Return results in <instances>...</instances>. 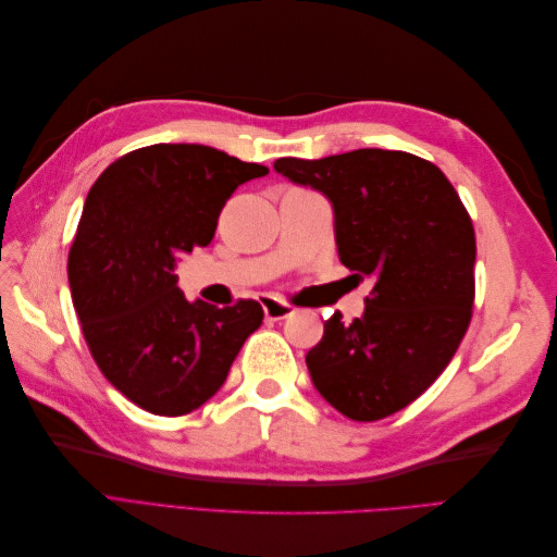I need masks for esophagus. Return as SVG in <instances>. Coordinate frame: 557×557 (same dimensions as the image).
I'll list each match as a JSON object with an SVG mask.
<instances>
[{
	"instance_id": "34e87169",
	"label": "esophagus",
	"mask_w": 557,
	"mask_h": 557,
	"mask_svg": "<svg viewBox=\"0 0 557 557\" xmlns=\"http://www.w3.org/2000/svg\"><path fill=\"white\" fill-rule=\"evenodd\" d=\"M262 311L267 320H283V318H290L295 313V309L290 305H285V301L276 299V297H262Z\"/></svg>"
}]
</instances>
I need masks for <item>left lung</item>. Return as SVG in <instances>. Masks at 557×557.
Returning a JSON list of instances; mask_svg holds the SVG:
<instances>
[{"instance_id": "obj_1", "label": "left lung", "mask_w": 557, "mask_h": 557, "mask_svg": "<svg viewBox=\"0 0 557 557\" xmlns=\"http://www.w3.org/2000/svg\"><path fill=\"white\" fill-rule=\"evenodd\" d=\"M274 170L325 195L339 260L372 278L364 313L336 311L307 352L315 391L350 420L407 407L458 350L474 305V225L440 166L401 150L358 148Z\"/></svg>"}]
</instances>
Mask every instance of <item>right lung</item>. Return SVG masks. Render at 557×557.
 <instances>
[{
    "mask_svg": "<svg viewBox=\"0 0 557 557\" xmlns=\"http://www.w3.org/2000/svg\"><path fill=\"white\" fill-rule=\"evenodd\" d=\"M269 174L201 144H156L95 181L70 250V288L92 358L117 393L156 416H183L227 379L262 307L188 301L176 264L209 246L242 183Z\"/></svg>",
    "mask_w": 557,
    "mask_h": 557,
    "instance_id": "1",
    "label": "right lung"
}]
</instances>
